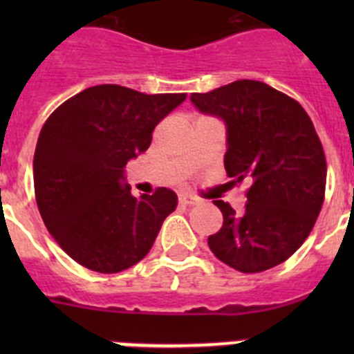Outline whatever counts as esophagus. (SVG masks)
<instances>
[{"label":"esophagus","mask_w":354,"mask_h":354,"mask_svg":"<svg viewBox=\"0 0 354 354\" xmlns=\"http://www.w3.org/2000/svg\"><path fill=\"white\" fill-rule=\"evenodd\" d=\"M179 204L183 205H195L198 204V198L193 195H189V193H180L179 195Z\"/></svg>","instance_id":"1"}]
</instances>
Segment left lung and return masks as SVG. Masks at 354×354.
Returning <instances> with one entry per match:
<instances>
[{"label":"left lung","instance_id":"1","mask_svg":"<svg viewBox=\"0 0 354 354\" xmlns=\"http://www.w3.org/2000/svg\"><path fill=\"white\" fill-rule=\"evenodd\" d=\"M192 102L223 118L225 170L248 184L241 214L214 200L223 225L209 236V248L241 273L282 264L305 243L324 202L326 158L310 117L292 97L253 80L192 93Z\"/></svg>","mask_w":354,"mask_h":354}]
</instances>
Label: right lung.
<instances>
[{
	"mask_svg": "<svg viewBox=\"0 0 354 354\" xmlns=\"http://www.w3.org/2000/svg\"><path fill=\"white\" fill-rule=\"evenodd\" d=\"M184 99L97 84L49 115L33 158L35 198L49 234L77 264L118 273L152 248L177 195L158 187L136 198L124 167L149 149L154 127Z\"/></svg>",
	"mask_w": 354,
	"mask_h": 354,
	"instance_id": "1",
	"label": "right lung"
}]
</instances>
